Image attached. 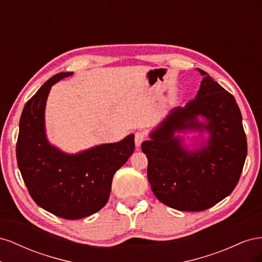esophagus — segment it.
I'll list each match as a JSON object with an SVG mask.
<instances>
[{
	"mask_svg": "<svg viewBox=\"0 0 262 262\" xmlns=\"http://www.w3.org/2000/svg\"><path fill=\"white\" fill-rule=\"evenodd\" d=\"M145 139H146V136H145L144 132H142V131L137 132L136 133V146L140 147L141 144H142V142H143Z\"/></svg>",
	"mask_w": 262,
	"mask_h": 262,
	"instance_id": "34e87169",
	"label": "esophagus"
}]
</instances>
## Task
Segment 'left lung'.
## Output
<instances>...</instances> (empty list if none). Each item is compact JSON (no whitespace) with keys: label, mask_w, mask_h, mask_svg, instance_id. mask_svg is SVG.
<instances>
[{"label":"left lung","mask_w":262,"mask_h":262,"mask_svg":"<svg viewBox=\"0 0 262 262\" xmlns=\"http://www.w3.org/2000/svg\"><path fill=\"white\" fill-rule=\"evenodd\" d=\"M193 100L176 108L142 143L147 157V179L162 203L179 211H204L231 194L238 184L247 156V139L238 105L203 70ZM198 115L207 119L203 125ZM205 128L209 143L199 151L182 149L175 130Z\"/></svg>","instance_id":"obj_1"}]
</instances>
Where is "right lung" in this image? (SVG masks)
Here are the masks:
<instances>
[{"instance_id":"add662e5","label":"right lung","mask_w":262,"mask_h":262,"mask_svg":"<svg viewBox=\"0 0 262 262\" xmlns=\"http://www.w3.org/2000/svg\"><path fill=\"white\" fill-rule=\"evenodd\" d=\"M72 73H59L47 81L23 109L16 158L33 200L67 220L90 216L105 207L115 172L134 152V136L68 155L51 146L45 134V106L51 86Z\"/></svg>"}]
</instances>
